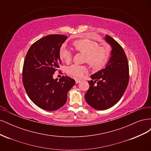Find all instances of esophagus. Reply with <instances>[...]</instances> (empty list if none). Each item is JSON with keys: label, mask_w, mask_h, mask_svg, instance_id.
I'll use <instances>...</instances> for the list:
<instances>
[{"label": "esophagus", "mask_w": 151, "mask_h": 151, "mask_svg": "<svg viewBox=\"0 0 151 151\" xmlns=\"http://www.w3.org/2000/svg\"><path fill=\"white\" fill-rule=\"evenodd\" d=\"M80 82H81V81H80V80H78V79H76V84H78V83H79Z\"/></svg>", "instance_id": "esophagus-1"}]
</instances>
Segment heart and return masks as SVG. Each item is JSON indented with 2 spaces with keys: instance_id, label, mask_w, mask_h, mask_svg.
Wrapping results in <instances>:
<instances>
[{
  "instance_id": "1",
  "label": "heart",
  "mask_w": 151,
  "mask_h": 151,
  "mask_svg": "<svg viewBox=\"0 0 151 151\" xmlns=\"http://www.w3.org/2000/svg\"><path fill=\"white\" fill-rule=\"evenodd\" d=\"M74 47L77 51L85 54V61L94 68L103 67L106 63L109 52L104 47L99 46L98 43L89 40L83 39L77 40L74 43ZM60 57L67 63L70 62L72 58V53L63 45L60 50ZM88 68L85 65L73 64L66 68L67 74L75 79H81Z\"/></svg>"
}]
</instances>
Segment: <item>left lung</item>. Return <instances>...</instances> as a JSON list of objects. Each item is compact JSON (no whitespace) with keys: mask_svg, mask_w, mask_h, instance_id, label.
<instances>
[{"mask_svg":"<svg viewBox=\"0 0 151 151\" xmlns=\"http://www.w3.org/2000/svg\"><path fill=\"white\" fill-rule=\"evenodd\" d=\"M111 45V56L102 70L91 75L89 88L85 94L86 102L98 110H104L116 104L122 97L129 81V67L126 54L121 45L106 35Z\"/></svg>","mask_w":151,"mask_h":151,"instance_id":"1","label":"left lung"}]
</instances>
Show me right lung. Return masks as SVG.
<instances>
[{
  "instance_id": "obj_1",
  "label": "right lung",
  "mask_w": 151,
  "mask_h": 151,
  "mask_svg": "<svg viewBox=\"0 0 151 151\" xmlns=\"http://www.w3.org/2000/svg\"><path fill=\"white\" fill-rule=\"evenodd\" d=\"M67 37L50 35L31 45L22 68V83L30 99L45 110L55 111L67 101V93L76 82L68 76L58 81L53 75L60 67V50Z\"/></svg>"
}]
</instances>
